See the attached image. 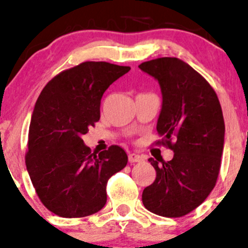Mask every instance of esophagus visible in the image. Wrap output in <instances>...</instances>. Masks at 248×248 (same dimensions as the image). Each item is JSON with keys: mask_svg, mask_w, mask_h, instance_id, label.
Instances as JSON below:
<instances>
[{"mask_svg": "<svg viewBox=\"0 0 248 248\" xmlns=\"http://www.w3.org/2000/svg\"><path fill=\"white\" fill-rule=\"evenodd\" d=\"M128 160H129V162L133 163V162H141L144 158H143V156L138 155V154L132 153V154H129V155H128Z\"/></svg>", "mask_w": 248, "mask_h": 248, "instance_id": "34e87169", "label": "esophagus"}]
</instances>
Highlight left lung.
Returning a JSON list of instances; mask_svg holds the SVG:
<instances>
[{
  "mask_svg": "<svg viewBox=\"0 0 248 248\" xmlns=\"http://www.w3.org/2000/svg\"><path fill=\"white\" fill-rule=\"evenodd\" d=\"M157 80L162 108L156 129L174 155L149 162L156 179L141 195L143 205L162 217H183L201 205L215 188L224 148V119L215 90L178 58H157L139 65Z\"/></svg>",
  "mask_w": 248,
  "mask_h": 248,
  "instance_id": "8db88e82",
  "label": "left lung"
}]
</instances>
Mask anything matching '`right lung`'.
<instances>
[{"label":"right lung","instance_id":"obj_1","mask_svg":"<svg viewBox=\"0 0 248 248\" xmlns=\"http://www.w3.org/2000/svg\"><path fill=\"white\" fill-rule=\"evenodd\" d=\"M129 70L107 62H85L53 78L36 102L26 170L41 202L59 217H87L102 210L108 180L126 167L124 149L111 145L95 155L82 136L99 121L105 91Z\"/></svg>","mask_w":248,"mask_h":248}]
</instances>
